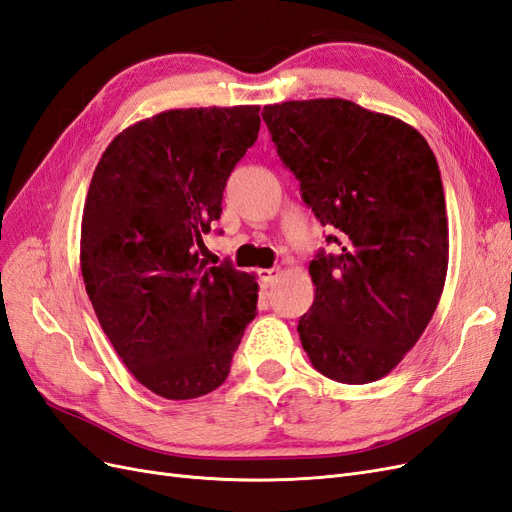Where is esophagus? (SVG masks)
<instances>
[{"instance_id": "obj_1", "label": "esophagus", "mask_w": 512, "mask_h": 512, "mask_svg": "<svg viewBox=\"0 0 512 512\" xmlns=\"http://www.w3.org/2000/svg\"><path fill=\"white\" fill-rule=\"evenodd\" d=\"M282 271L280 269H262V271H258V277H260V284H262V288H269V286H273V282L277 280V275H280Z\"/></svg>"}]
</instances>
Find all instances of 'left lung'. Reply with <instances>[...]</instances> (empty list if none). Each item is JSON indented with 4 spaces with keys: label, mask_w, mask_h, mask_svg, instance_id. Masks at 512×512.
<instances>
[{
    "label": "left lung",
    "mask_w": 512,
    "mask_h": 512,
    "mask_svg": "<svg viewBox=\"0 0 512 512\" xmlns=\"http://www.w3.org/2000/svg\"><path fill=\"white\" fill-rule=\"evenodd\" d=\"M305 205L335 235L309 262L316 297L299 320L309 361L337 382L384 378L436 312L448 269L440 168L406 121L342 98L262 108Z\"/></svg>",
    "instance_id": "obj_1"
}]
</instances>
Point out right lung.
Segmentation results:
<instances>
[{"label":"right lung","mask_w":512,"mask_h":512,"mask_svg":"<svg viewBox=\"0 0 512 512\" xmlns=\"http://www.w3.org/2000/svg\"><path fill=\"white\" fill-rule=\"evenodd\" d=\"M260 106L173 108L113 138L81 224L83 282L119 359L160 397L222 386L256 316V277L209 267L232 168L260 130Z\"/></svg>","instance_id":"add662e5"}]
</instances>
